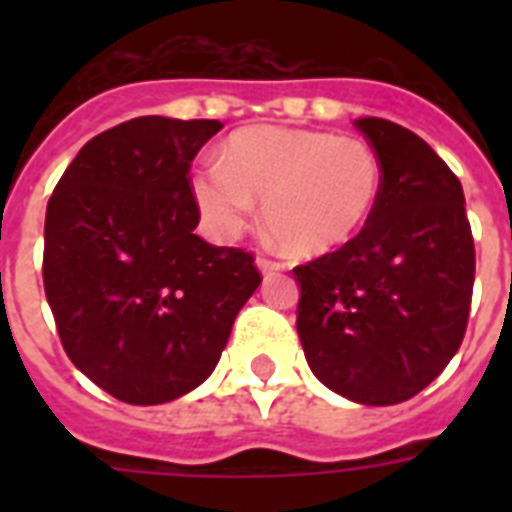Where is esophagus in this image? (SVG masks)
Returning a JSON list of instances; mask_svg holds the SVG:
<instances>
[{
  "mask_svg": "<svg viewBox=\"0 0 512 512\" xmlns=\"http://www.w3.org/2000/svg\"><path fill=\"white\" fill-rule=\"evenodd\" d=\"M281 265L273 263V260H265V257H257V271L263 273V276H273V273L279 271Z\"/></svg>",
  "mask_w": 512,
  "mask_h": 512,
  "instance_id": "1",
  "label": "esophagus"
}]
</instances>
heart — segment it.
Instances as JSON below:
<instances>
[{
    "instance_id": "heart-1",
    "label": "heart",
    "mask_w": 512,
    "mask_h": 512,
    "mask_svg": "<svg viewBox=\"0 0 512 512\" xmlns=\"http://www.w3.org/2000/svg\"><path fill=\"white\" fill-rule=\"evenodd\" d=\"M382 191V164L369 143L332 132L244 127L220 162L193 172L191 193L204 223L233 239L263 201L265 228L292 257L329 255L353 241Z\"/></svg>"
}]
</instances>
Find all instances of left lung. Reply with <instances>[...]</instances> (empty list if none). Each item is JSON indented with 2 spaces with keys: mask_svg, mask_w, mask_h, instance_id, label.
Instances as JSON below:
<instances>
[{
  "mask_svg": "<svg viewBox=\"0 0 512 512\" xmlns=\"http://www.w3.org/2000/svg\"><path fill=\"white\" fill-rule=\"evenodd\" d=\"M382 164V191L356 239L297 265V335L311 372L366 406L428 388L465 337L476 249L465 193L446 162L401 124L353 122Z\"/></svg>",
  "mask_w": 512,
  "mask_h": 512,
  "instance_id": "left-lung-1",
  "label": "left lung"
}]
</instances>
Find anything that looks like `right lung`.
<instances>
[{
  "instance_id": "obj_1",
  "label": "right lung",
  "mask_w": 512,
  "mask_h": 512,
  "mask_svg": "<svg viewBox=\"0 0 512 512\" xmlns=\"http://www.w3.org/2000/svg\"><path fill=\"white\" fill-rule=\"evenodd\" d=\"M215 119L140 116L100 132L44 217V295L68 358L124 404H167L215 372L260 287L249 252L193 233L191 162Z\"/></svg>"
}]
</instances>
